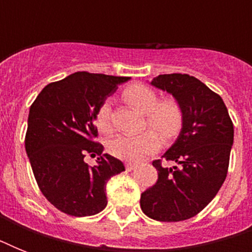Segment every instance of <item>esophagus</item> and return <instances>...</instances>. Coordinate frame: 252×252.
Listing matches in <instances>:
<instances>
[{"mask_svg": "<svg viewBox=\"0 0 252 252\" xmlns=\"http://www.w3.org/2000/svg\"><path fill=\"white\" fill-rule=\"evenodd\" d=\"M136 163H132V162H128V163H126V171H130V170H133L134 167H136Z\"/></svg>", "mask_w": 252, "mask_h": 252, "instance_id": "1", "label": "esophagus"}]
</instances>
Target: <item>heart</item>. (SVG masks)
I'll return each instance as SVG.
<instances>
[{
    "label": "heart",
    "mask_w": 252,
    "mask_h": 252,
    "mask_svg": "<svg viewBox=\"0 0 252 252\" xmlns=\"http://www.w3.org/2000/svg\"><path fill=\"white\" fill-rule=\"evenodd\" d=\"M123 98L136 110L145 114V126L153 130H146L137 136L120 134L108 144V150L115 157L124 161H140L146 156L154 153L159 148V138L171 140L179 133L183 126V110L174 98L158 100L157 93L149 86L141 84L130 85L123 91ZM95 124L103 133H110L111 104L103 102L95 114Z\"/></svg>",
    "instance_id": "heart-1"
}]
</instances>
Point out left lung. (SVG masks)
<instances>
[{"mask_svg":"<svg viewBox=\"0 0 252 252\" xmlns=\"http://www.w3.org/2000/svg\"><path fill=\"white\" fill-rule=\"evenodd\" d=\"M152 85L167 91L183 110V126L175 144L162 157L178 165L163 167L153 161L157 183L141 193L148 217L178 222L203 211L225 182L234 126L222 98L188 74H161Z\"/></svg>","mask_w":252,"mask_h":252,"instance_id":"1","label":"left lung"}]
</instances>
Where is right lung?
Wrapping results in <instances>:
<instances>
[{
    "label": "right lung",
    "mask_w": 252,
    "mask_h": 252,
    "mask_svg": "<svg viewBox=\"0 0 252 252\" xmlns=\"http://www.w3.org/2000/svg\"><path fill=\"white\" fill-rule=\"evenodd\" d=\"M129 77L77 72L40 91L30 107L26 153L45 199L74 217L96 215L107 205L106 184L126 170L122 161L102 154L95 141L98 107ZM98 156L96 166L84 162Z\"/></svg>",
    "instance_id": "obj_1"
}]
</instances>
